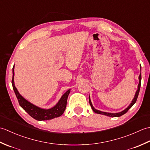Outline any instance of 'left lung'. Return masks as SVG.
Wrapping results in <instances>:
<instances>
[{
	"label": "left lung",
	"instance_id": "8db88e82",
	"mask_svg": "<svg viewBox=\"0 0 150 150\" xmlns=\"http://www.w3.org/2000/svg\"><path fill=\"white\" fill-rule=\"evenodd\" d=\"M139 84H138V88H137V91H136V93L135 94L134 98H133L132 103H130V104L126 108L125 110H124L123 111H120V112H119V113H108V112H104V111H101L100 110H98L97 109H95V108L93 107V106L92 105V103H91L90 97H89V102H90V106L92 108V110H93V111H94L95 113H98V114L104 115H106L108 117H119L122 116V115L125 114L127 112V111L129 110V109H130V108H131L133 106V105L136 103L138 95H139V91H140V88H141V74H140L139 77Z\"/></svg>",
	"mask_w": 150,
	"mask_h": 150
}]
</instances>
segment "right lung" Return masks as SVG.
Returning <instances> with one entry per match:
<instances>
[{"label":"right lung","instance_id":"obj_1","mask_svg":"<svg viewBox=\"0 0 150 150\" xmlns=\"http://www.w3.org/2000/svg\"><path fill=\"white\" fill-rule=\"evenodd\" d=\"M14 67H13V78H12V86L13 89L15 91V93L17 97L18 103L20 106L23 108V109L26 111V112L30 115L33 117V119L37 120H47L53 119L54 118L59 117L61 116L64 112L67 100H68V95L70 93V89L67 91L66 93L64 94L61 98H60L58 103H57L55 106L50 108V109H43L40 107H38L35 105L31 103L30 102L27 100L26 99L22 96L19 93L17 89L16 88L14 82Z\"/></svg>","mask_w":150,"mask_h":150}]
</instances>
